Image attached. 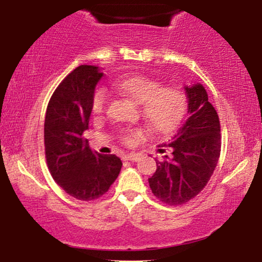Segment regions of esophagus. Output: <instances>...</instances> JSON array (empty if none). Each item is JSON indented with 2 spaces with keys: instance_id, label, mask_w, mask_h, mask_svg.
Listing matches in <instances>:
<instances>
[{
  "instance_id": "esophagus-1",
  "label": "esophagus",
  "mask_w": 262,
  "mask_h": 262,
  "mask_svg": "<svg viewBox=\"0 0 262 262\" xmlns=\"http://www.w3.org/2000/svg\"><path fill=\"white\" fill-rule=\"evenodd\" d=\"M122 160L137 161L138 160V156H136V154H125V156H122Z\"/></svg>"
}]
</instances>
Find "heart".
Instances as JSON below:
<instances>
[{
  "mask_svg": "<svg viewBox=\"0 0 262 262\" xmlns=\"http://www.w3.org/2000/svg\"><path fill=\"white\" fill-rule=\"evenodd\" d=\"M115 90L122 96L142 106V115L157 134H169L177 127L185 115L187 96L181 87L164 86L160 81L146 76H130L114 83ZM105 93L98 91L93 97L92 112L99 115L105 109ZM144 136V131L125 132L122 140L132 144Z\"/></svg>",
  "mask_w": 262,
  "mask_h": 262,
  "instance_id": "heart-1",
  "label": "heart"
}]
</instances>
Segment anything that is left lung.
Wrapping results in <instances>:
<instances>
[{
    "mask_svg": "<svg viewBox=\"0 0 262 262\" xmlns=\"http://www.w3.org/2000/svg\"><path fill=\"white\" fill-rule=\"evenodd\" d=\"M188 119L169 147L172 156L158 161L148 179L153 194L169 205L185 204L206 186L217 165L221 150L220 121L200 82L185 85Z\"/></svg>",
    "mask_w": 262,
    "mask_h": 262,
    "instance_id": "1",
    "label": "left lung"
}]
</instances>
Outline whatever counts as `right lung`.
<instances>
[{
    "label": "right lung",
    "instance_id": "right-lung-1",
    "mask_svg": "<svg viewBox=\"0 0 262 262\" xmlns=\"http://www.w3.org/2000/svg\"><path fill=\"white\" fill-rule=\"evenodd\" d=\"M98 67L80 66L57 87L45 118V151L53 180L69 195L95 200L108 192L120 173V158L91 150L83 132L89 130Z\"/></svg>",
    "mask_w": 262,
    "mask_h": 262
}]
</instances>
